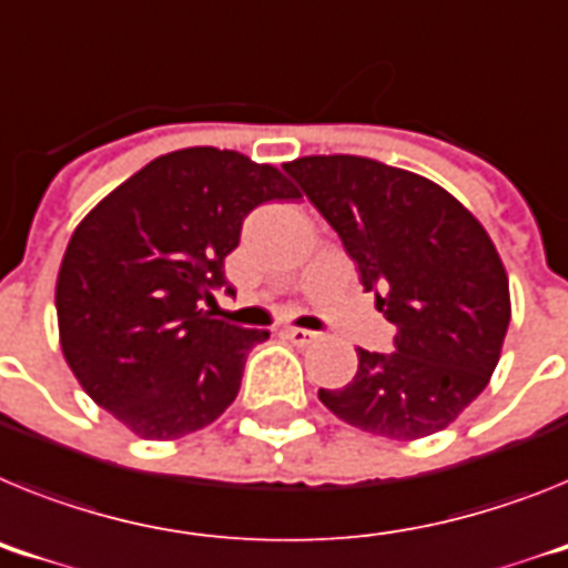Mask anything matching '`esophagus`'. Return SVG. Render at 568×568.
Returning a JSON list of instances; mask_svg holds the SVG:
<instances>
[{
    "instance_id": "esophagus-1",
    "label": "esophagus",
    "mask_w": 568,
    "mask_h": 568,
    "mask_svg": "<svg viewBox=\"0 0 568 568\" xmlns=\"http://www.w3.org/2000/svg\"><path fill=\"white\" fill-rule=\"evenodd\" d=\"M284 336H287L293 344H302L304 347V344H310L313 338H316V333L304 331V327H287V331H284Z\"/></svg>"
}]
</instances>
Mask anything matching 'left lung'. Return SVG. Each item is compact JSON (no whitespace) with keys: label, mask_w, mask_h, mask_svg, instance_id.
Returning a JSON list of instances; mask_svg holds the SVG:
<instances>
[{"label":"left lung","mask_w":568,"mask_h":568,"mask_svg":"<svg viewBox=\"0 0 568 568\" xmlns=\"http://www.w3.org/2000/svg\"><path fill=\"white\" fill-rule=\"evenodd\" d=\"M338 232L367 293L396 327L394 353L358 347V371L318 399L353 428L423 439L491 379L511 322L508 275L477 217L434 181L356 154L284 163Z\"/></svg>","instance_id":"1"}]
</instances>
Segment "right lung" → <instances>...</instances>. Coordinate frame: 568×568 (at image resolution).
Listing matches in <instances>:
<instances>
[{
    "label": "right lung",
    "instance_id": "add662e5",
    "mask_svg": "<svg viewBox=\"0 0 568 568\" xmlns=\"http://www.w3.org/2000/svg\"><path fill=\"white\" fill-rule=\"evenodd\" d=\"M302 197L270 163L212 145L154 158L97 203L68 241L57 322L82 390L143 439H178L230 408L266 331L212 318L235 293L224 258L266 201Z\"/></svg>",
    "mask_w": 568,
    "mask_h": 568
}]
</instances>
